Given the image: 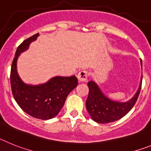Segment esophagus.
<instances>
[{"label": "esophagus", "mask_w": 151, "mask_h": 151, "mask_svg": "<svg viewBox=\"0 0 151 151\" xmlns=\"http://www.w3.org/2000/svg\"><path fill=\"white\" fill-rule=\"evenodd\" d=\"M87 77H88V73L86 70H81L77 74V79L79 82H85L87 80Z\"/></svg>", "instance_id": "1"}]
</instances>
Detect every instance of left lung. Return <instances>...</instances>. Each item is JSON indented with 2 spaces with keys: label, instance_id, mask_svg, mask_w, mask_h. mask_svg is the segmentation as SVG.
<instances>
[{
  "label": "left lung",
  "instance_id": "obj_1",
  "mask_svg": "<svg viewBox=\"0 0 151 151\" xmlns=\"http://www.w3.org/2000/svg\"><path fill=\"white\" fill-rule=\"evenodd\" d=\"M142 66V61H141ZM141 82L135 95L127 102H117L104 95L95 81H89V95L86 101V110L96 122L105 124L117 121L126 115L134 106L141 91Z\"/></svg>",
  "mask_w": 151,
  "mask_h": 151
}]
</instances>
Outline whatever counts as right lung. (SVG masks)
<instances>
[{
    "label": "right lung",
    "mask_w": 151,
    "mask_h": 151,
    "mask_svg": "<svg viewBox=\"0 0 151 151\" xmlns=\"http://www.w3.org/2000/svg\"><path fill=\"white\" fill-rule=\"evenodd\" d=\"M39 36V33L35 34L18 46L11 66L10 84L14 99L25 112L36 119L47 120L59 113L68 94L77 86L78 81L75 76H57L43 84L29 85L20 79L17 70L18 57Z\"/></svg>",
    "instance_id": "add662e5"
}]
</instances>
